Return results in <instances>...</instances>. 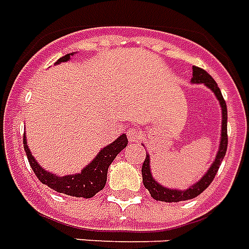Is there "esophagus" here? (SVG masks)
Wrapping results in <instances>:
<instances>
[{
	"instance_id": "34e87169",
	"label": "esophagus",
	"mask_w": 249,
	"mask_h": 249,
	"mask_svg": "<svg viewBox=\"0 0 249 249\" xmlns=\"http://www.w3.org/2000/svg\"><path fill=\"white\" fill-rule=\"evenodd\" d=\"M127 136H128V140L130 142H139L142 139V132L139 130H135V128H131L127 131Z\"/></svg>"
}]
</instances>
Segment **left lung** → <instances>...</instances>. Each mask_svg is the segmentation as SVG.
I'll use <instances>...</instances> for the list:
<instances>
[{
  "label": "left lung",
  "mask_w": 249,
  "mask_h": 249,
  "mask_svg": "<svg viewBox=\"0 0 249 249\" xmlns=\"http://www.w3.org/2000/svg\"><path fill=\"white\" fill-rule=\"evenodd\" d=\"M192 81L202 82L207 88H210L211 90L215 93L216 98L220 102V106H222V138H220L219 151L216 153L215 160L211 164L210 169L207 171L206 175L203 176L197 184H194L192 188H189L188 190H173V189L164 188L160 184H158L152 178V173H151V168H149V156L147 155L144 162H143V167H142L143 184H144L145 189L151 194V197L153 199H156V201L180 202V201L192 199V198H196L197 196H199L213 182L216 172L219 169L220 162H222L224 155H226V151H227V144H229V136H227V105H226V101H224L223 96L220 93V89L218 88V84L205 69L198 68V67H193V78H192Z\"/></svg>",
  "instance_id": "left-lung-1"
}]
</instances>
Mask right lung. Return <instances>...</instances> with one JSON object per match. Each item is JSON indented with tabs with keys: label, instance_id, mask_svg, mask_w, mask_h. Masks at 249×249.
I'll list each match as a JSON object with an SVG mask.
<instances>
[{
	"label": "right lung",
	"instance_id": "right-lung-1",
	"mask_svg": "<svg viewBox=\"0 0 249 249\" xmlns=\"http://www.w3.org/2000/svg\"><path fill=\"white\" fill-rule=\"evenodd\" d=\"M73 53H67L65 56L60 57L56 61V64H60L64 61H68L69 57ZM128 143L127 136L123 134L114 140L110 145H106L104 149H101V152L96 156L93 161L82 169L81 173L73 176H64V177H57L52 175L50 172H46L36 160L33 158V155L30 152L27 143H26V136L23 135V147L25 152L27 155L29 162L33 168L34 173L38 177L39 181L42 184L47 185L48 188L55 190L57 193L67 194L72 197H82V198H91L94 197L100 190L105 188L106 185V178H107V169L110 164L114 161V159L118 153L121 152Z\"/></svg>",
	"mask_w": 249,
	"mask_h": 249
}]
</instances>
